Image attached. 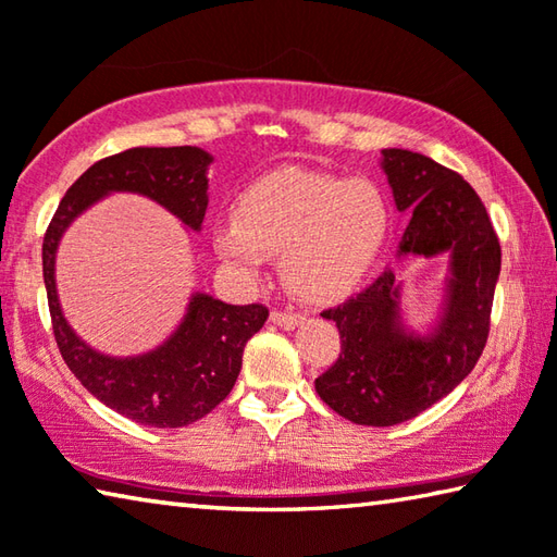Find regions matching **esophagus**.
<instances>
[{
  "label": "esophagus",
  "mask_w": 557,
  "mask_h": 557,
  "mask_svg": "<svg viewBox=\"0 0 557 557\" xmlns=\"http://www.w3.org/2000/svg\"><path fill=\"white\" fill-rule=\"evenodd\" d=\"M304 315L300 313H288V310H271V323H276V325H281V327H296V325H300L304 323Z\"/></svg>",
  "instance_id": "esophagus-1"
}]
</instances>
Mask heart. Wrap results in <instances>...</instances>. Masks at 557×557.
Returning <instances> with one entry per match:
<instances>
[{"label": "heart", "mask_w": 557, "mask_h": 557, "mask_svg": "<svg viewBox=\"0 0 557 557\" xmlns=\"http://www.w3.org/2000/svg\"><path fill=\"white\" fill-rule=\"evenodd\" d=\"M388 227L392 205L379 183L284 169L244 188L234 222L214 230V247L247 271L261 253H281L290 294L325 304L362 281Z\"/></svg>", "instance_id": "obj_1"}]
</instances>
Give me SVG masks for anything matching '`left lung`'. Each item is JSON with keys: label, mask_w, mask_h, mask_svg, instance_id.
I'll return each mask as SVG.
<instances>
[{"label": "left lung", "mask_w": 557, "mask_h": 557, "mask_svg": "<svg viewBox=\"0 0 557 557\" xmlns=\"http://www.w3.org/2000/svg\"><path fill=\"white\" fill-rule=\"evenodd\" d=\"M384 171L396 208L413 212L398 253L450 251L453 278L445 315L431 337L401 327L392 271L320 313L337 325L343 347L335 364L315 379V392L347 421L374 428L411 421L472 372L490 337L502 269L490 214L460 173L406 149H384Z\"/></svg>", "instance_id": "left-lung-1"}]
</instances>
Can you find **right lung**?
Here are the masks:
<instances>
[{"mask_svg":"<svg viewBox=\"0 0 557 557\" xmlns=\"http://www.w3.org/2000/svg\"><path fill=\"white\" fill-rule=\"evenodd\" d=\"M195 146H136L92 163L77 178L44 234V281L55 345L87 392L134 423L181 428L208 416L232 392L244 347L267 323L261 304L230 306L195 294L175 335L151 355L112 359L97 355L65 323L55 296L53 261L63 230L87 205L112 190L141 193L161 202L193 230H200L208 208V163Z\"/></svg>","mask_w":557,"mask_h":557,"instance_id":"obj_1","label":"right lung"}]
</instances>
